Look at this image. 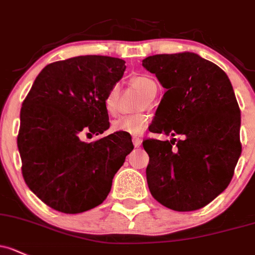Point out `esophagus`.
Returning a JSON list of instances; mask_svg holds the SVG:
<instances>
[{
    "label": "esophagus",
    "instance_id": "obj_1",
    "mask_svg": "<svg viewBox=\"0 0 255 255\" xmlns=\"http://www.w3.org/2000/svg\"><path fill=\"white\" fill-rule=\"evenodd\" d=\"M132 139H133V144H134L135 148H138V146L141 144V141H143V139H141L140 136H138V135H133Z\"/></svg>",
    "mask_w": 255,
    "mask_h": 255
}]
</instances>
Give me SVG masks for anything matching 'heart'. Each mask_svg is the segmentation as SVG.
<instances>
[{
	"instance_id": "heart-1",
	"label": "heart",
	"mask_w": 255,
	"mask_h": 255,
	"mask_svg": "<svg viewBox=\"0 0 255 255\" xmlns=\"http://www.w3.org/2000/svg\"><path fill=\"white\" fill-rule=\"evenodd\" d=\"M133 85L138 88L148 99H152L157 93V84L154 79L148 76H138L132 80ZM120 100V87L114 85L106 94L104 99V107L109 116H116L119 112ZM149 123V116L145 114L129 115L122 116L112 122L111 129L114 132L130 133V134H139L146 128Z\"/></svg>"
}]
</instances>
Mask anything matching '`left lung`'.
<instances>
[{
    "label": "left lung",
    "mask_w": 255,
    "mask_h": 255,
    "mask_svg": "<svg viewBox=\"0 0 255 255\" xmlns=\"http://www.w3.org/2000/svg\"><path fill=\"white\" fill-rule=\"evenodd\" d=\"M166 93L150 132L181 139H146V181L152 197L176 211L204 208L227 188L242 145L241 111L227 74L192 52L143 60Z\"/></svg>",
    "instance_id": "8db88e82"
}]
</instances>
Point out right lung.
<instances>
[{
  "label": "right lung",
  "mask_w": 255,
  "mask_h": 255,
  "mask_svg": "<svg viewBox=\"0 0 255 255\" xmlns=\"http://www.w3.org/2000/svg\"><path fill=\"white\" fill-rule=\"evenodd\" d=\"M125 63L96 55L50 63L24 99L17 138L21 173L30 191L55 210L78 214L100 205L134 148L123 132L93 143L80 139L110 127L104 99L123 77Z\"/></svg>",
  "instance_id": "add662e5"
}]
</instances>
